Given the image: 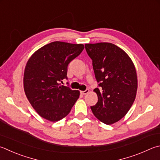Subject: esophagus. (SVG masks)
<instances>
[{"instance_id": "esophagus-1", "label": "esophagus", "mask_w": 160, "mask_h": 160, "mask_svg": "<svg viewBox=\"0 0 160 160\" xmlns=\"http://www.w3.org/2000/svg\"><path fill=\"white\" fill-rule=\"evenodd\" d=\"M89 92V89H86L85 91H80V93L83 95H85L87 94H88V93Z\"/></svg>"}]
</instances>
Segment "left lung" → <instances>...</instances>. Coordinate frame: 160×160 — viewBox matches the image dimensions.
Returning a JSON list of instances; mask_svg holds the SVG:
<instances>
[{
	"instance_id": "1",
	"label": "left lung",
	"mask_w": 160,
	"mask_h": 160,
	"mask_svg": "<svg viewBox=\"0 0 160 160\" xmlns=\"http://www.w3.org/2000/svg\"><path fill=\"white\" fill-rule=\"evenodd\" d=\"M92 59L98 102L91 106L98 120L112 124L121 120L132 107L138 88L137 74L132 60L122 49L110 42L85 44Z\"/></svg>"
}]
</instances>
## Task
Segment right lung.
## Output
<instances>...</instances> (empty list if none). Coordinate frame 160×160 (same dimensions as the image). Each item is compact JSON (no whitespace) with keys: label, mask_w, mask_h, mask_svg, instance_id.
<instances>
[{"label":"right lung","mask_w":160,"mask_h":160,"mask_svg":"<svg viewBox=\"0 0 160 160\" xmlns=\"http://www.w3.org/2000/svg\"><path fill=\"white\" fill-rule=\"evenodd\" d=\"M82 44L55 41L31 55L24 73L25 94L40 117L57 122L70 112L80 91L60 85L67 79L68 63L84 50Z\"/></svg>","instance_id":"obj_1"}]
</instances>
